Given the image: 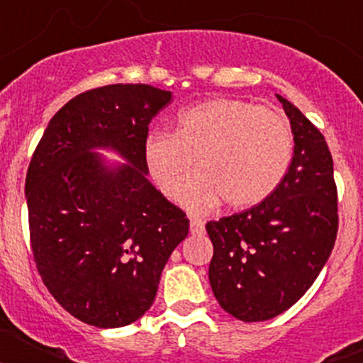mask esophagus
<instances>
[{
    "mask_svg": "<svg viewBox=\"0 0 363 363\" xmlns=\"http://www.w3.org/2000/svg\"><path fill=\"white\" fill-rule=\"evenodd\" d=\"M189 229H191V234H196V236H198V234H203L205 223L201 220H194V218H192Z\"/></svg>",
    "mask_w": 363,
    "mask_h": 363,
    "instance_id": "34e87169",
    "label": "esophagus"
}]
</instances>
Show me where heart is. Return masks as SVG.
<instances>
[{
  "label": "heart",
  "instance_id": "1",
  "mask_svg": "<svg viewBox=\"0 0 363 363\" xmlns=\"http://www.w3.org/2000/svg\"><path fill=\"white\" fill-rule=\"evenodd\" d=\"M293 129L278 111L213 98L179 112L174 133H150L143 160L156 187L192 214L221 201L258 205L277 191L293 160ZM201 171L183 187L194 158ZM184 191H182L181 189Z\"/></svg>",
  "mask_w": 363,
  "mask_h": 363
}]
</instances>
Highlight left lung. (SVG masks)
I'll return each mask as SVG.
<instances>
[{"instance_id": "8db88e82", "label": "left lung", "mask_w": 363, "mask_h": 363, "mask_svg": "<svg viewBox=\"0 0 363 363\" xmlns=\"http://www.w3.org/2000/svg\"><path fill=\"white\" fill-rule=\"evenodd\" d=\"M294 150L281 184L243 213L209 221V281L221 309L264 322L293 307L335 247L338 230L333 158L325 138L284 96Z\"/></svg>"}]
</instances>
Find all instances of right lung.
Returning <instances> with one entry per match:
<instances>
[{"label": "right lung", "instance_id": "1", "mask_svg": "<svg viewBox=\"0 0 363 363\" xmlns=\"http://www.w3.org/2000/svg\"><path fill=\"white\" fill-rule=\"evenodd\" d=\"M171 98L143 83L78 94L54 114L28 165L36 267L60 306L89 325L142 318L171 252L187 238L185 213L150 184L143 160L150 120Z\"/></svg>", "mask_w": 363, "mask_h": 363}]
</instances>
